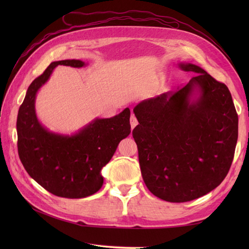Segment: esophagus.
Masks as SVG:
<instances>
[{"label":"esophagus","instance_id":"1","mask_svg":"<svg viewBox=\"0 0 249 249\" xmlns=\"http://www.w3.org/2000/svg\"><path fill=\"white\" fill-rule=\"evenodd\" d=\"M130 123H131V127H132V129H134V127L138 124L137 119H136V117H135V115H134V114H132V115H131Z\"/></svg>","mask_w":249,"mask_h":249}]
</instances>
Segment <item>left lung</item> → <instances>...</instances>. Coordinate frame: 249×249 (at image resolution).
<instances>
[{
	"instance_id": "left-lung-1",
	"label": "left lung",
	"mask_w": 249,
	"mask_h": 249,
	"mask_svg": "<svg viewBox=\"0 0 249 249\" xmlns=\"http://www.w3.org/2000/svg\"><path fill=\"white\" fill-rule=\"evenodd\" d=\"M178 67L196 76L134 108L143 180L157 197L170 202L196 199L219 186L238 139V115L227 85L195 64Z\"/></svg>"
}]
</instances>
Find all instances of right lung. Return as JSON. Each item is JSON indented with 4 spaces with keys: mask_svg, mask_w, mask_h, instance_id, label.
I'll list each match as a JSON object with an SVG mask.
<instances>
[{
    "mask_svg": "<svg viewBox=\"0 0 249 249\" xmlns=\"http://www.w3.org/2000/svg\"><path fill=\"white\" fill-rule=\"evenodd\" d=\"M58 65L80 69L86 63L74 59L52 62L31 83L18 115V156L29 176L44 189L60 197L83 198L101 189L103 167L131 133L130 109L111 118H95L72 135L49 131L37 118L35 100Z\"/></svg>",
    "mask_w": 249,
    "mask_h": 249,
    "instance_id": "1",
    "label": "right lung"
}]
</instances>
